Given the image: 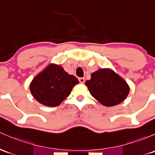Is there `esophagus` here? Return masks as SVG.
Masks as SVG:
<instances>
[{
	"instance_id": "34e87169",
	"label": "esophagus",
	"mask_w": 155,
	"mask_h": 155,
	"mask_svg": "<svg viewBox=\"0 0 155 155\" xmlns=\"http://www.w3.org/2000/svg\"><path fill=\"white\" fill-rule=\"evenodd\" d=\"M79 81L80 83H84V78H79Z\"/></svg>"
}]
</instances>
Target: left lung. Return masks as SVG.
<instances>
[{
	"mask_svg": "<svg viewBox=\"0 0 155 155\" xmlns=\"http://www.w3.org/2000/svg\"><path fill=\"white\" fill-rule=\"evenodd\" d=\"M85 85L92 97L107 107L114 106L123 102L130 91L128 84L121 76L107 68L93 73Z\"/></svg>",
	"mask_w": 155,
	"mask_h": 155,
	"instance_id": "8db88e82",
	"label": "left lung"
}]
</instances>
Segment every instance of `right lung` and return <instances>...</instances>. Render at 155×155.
Masks as SVG:
<instances>
[{
	"instance_id": "1",
	"label": "right lung",
	"mask_w": 155,
	"mask_h": 155,
	"mask_svg": "<svg viewBox=\"0 0 155 155\" xmlns=\"http://www.w3.org/2000/svg\"><path fill=\"white\" fill-rule=\"evenodd\" d=\"M78 83L79 80L68 74L63 68L51 64L32 79L30 89L34 98L41 104L55 107L70 95Z\"/></svg>"
}]
</instances>
